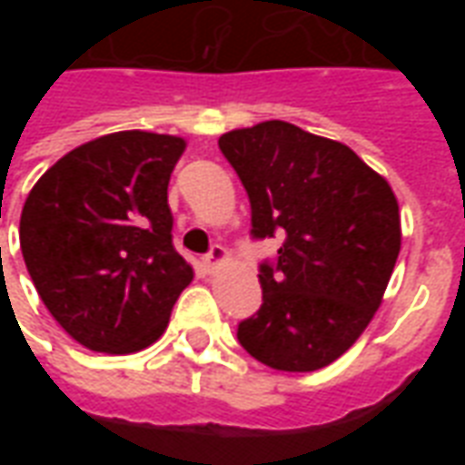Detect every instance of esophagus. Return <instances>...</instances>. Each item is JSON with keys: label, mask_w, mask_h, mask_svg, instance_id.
I'll return each instance as SVG.
<instances>
[{"label": "esophagus", "mask_w": 465, "mask_h": 465, "mask_svg": "<svg viewBox=\"0 0 465 465\" xmlns=\"http://www.w3.org/2000/svg\"><path fill=\"white\" fill-rule=\"evenodd\" d=\"M226 262H229V252L223 249L222 243H213L212 252L203 256V266H206V269H212V272L213 269H219V266Z\"/></svg>", "instance_id": "obj_1"}]
</instances>
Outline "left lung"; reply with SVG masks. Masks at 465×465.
Wrapping results in <instances>:
<instances>
[{
    "label": "left lung",
    "mask_w": 465,
    "mask_h": 465,
    "mask_svg": "<svg viewBox=\"0 0 465 465\" xmlns=\"http://www.w3.org/2000/svg\"><path fill=\"white\" fill-rule=\"evenodd\" d=\"M219 149L249 193L253 239L286 233L259 266L263 303L239 343L276 371L323 369L381 306L401 252L396 193L346 143L279 119L222 134Z\"/></svg>",
    "instance_id": "8db88e82"
}]
</instances>
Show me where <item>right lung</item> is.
Wrapping results in <instances>:
<instances>
[{
    "label": "right lung",
    "mask_w": 465,
    "mask_h": 465,
    "mask_svg": "<svg viewBox=\"0 0 465 465\" xmlns=\"http://www.w3.org/2000/svg\"><path fill=\"white\" fill-rule=\"evenodd\" d=\"M183 149L172 134H106L64 153L26 196V272L56 323L86 349L152 346L192 283L166 199Z\"/></svg>",
    "instance_id": "add662e5"
}]
</instances>
